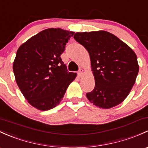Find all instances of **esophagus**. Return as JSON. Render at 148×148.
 Instances as JSON below:
<instances>
[{"instance_id": "1", "label": "esophagus", "mask_w": 148, "mask_h": 148, "mask_svg": "<svg viewBox=\"0 0 148 148\" xmlns=\"http://www.w3.org/2000/svg\"><path fill=\"white\" fill-rule=\"evenodd\" d=\"M83 72H84V69H79V72H78V76L79 77H81L82 76V74H83Z\"/></svg>"}]
</instances>
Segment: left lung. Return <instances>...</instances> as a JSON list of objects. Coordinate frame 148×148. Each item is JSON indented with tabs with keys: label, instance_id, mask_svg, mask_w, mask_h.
I'll return each instance as SVG.
<instances>
[{
	"label": "left lung",
	"instance_id": "1",
	"mask_svg": "<svg viewBox=\"0 0 148 148\" xmlns=\"http://www.w3.org/2000/svg\"><path fill=\"white\" fill-rule=\"evenodd\" d=\"M74 38L90 56L95 87L86 94L88 101L104 109L122 103L130 94L139 71L134 51L107 31L77 32Z\"/></svg>",
	"mask_w": 148,
	"mask_h": 148
}]
</instances>
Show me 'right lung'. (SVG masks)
<instances>
[{
	"instance_id": "right-lung-1",
	"label": "right lung",
	"mask_w": 148,
	"mask_h": 148,
	"mask_svg": "<svg viewBox=\"0 0 148 148\" xmlns=\"http://www.w3.org/2000/svg\"><path fill=\"white\" fill-rule=\"evenodd\" d=\"M74 34L61 28L44 29L17 51L12 65L16 83L27 102L40 111L57 106L77 77L60 57Z\"/></svg>"
}]
</instances>
